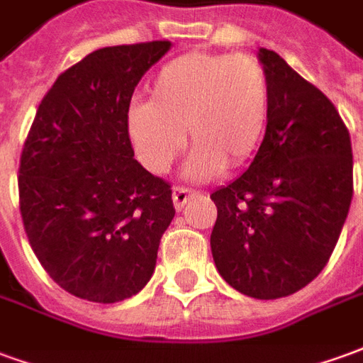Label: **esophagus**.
<instances>
[{
	"mask_svg": "<svg viewBox=\"0 0 363 363\" xmlns=\"http://www.w3.org/2000/svg\"><path fill=\"white\" fill-rule=\"evenodd\" d=\"M194 196H196V192H194V190L184 189V186H174L173 189L174 208H177V210H182V208H184V204L189 202L190 198H194Z\"/></svg>",
	"mask_w": 363,
	"mask_h": 363,
	"instance_id": "1",
	"label": "esophagus"
}]
</instances>
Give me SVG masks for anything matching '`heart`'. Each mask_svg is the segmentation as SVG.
<instances>
[{
  "label": "heart",
  "mask_w": 363,
  "mask_h": 363,
  "mask_svg": "<svg viewBox=\"0 0 363 363\" xmlns=\"http://www.w3.org/2000/svg\"><path fill=\"white\" fill-rule=\"evenodd\" d=\"M270 116V82L247 54L189 52L167 62L150 87V103L128 114V134L142 163L165 173L186 142L194 145L186 174L208 179L251 157Z\"/></svg>",
  "instance_id": "heart-1"
}]
</instances>
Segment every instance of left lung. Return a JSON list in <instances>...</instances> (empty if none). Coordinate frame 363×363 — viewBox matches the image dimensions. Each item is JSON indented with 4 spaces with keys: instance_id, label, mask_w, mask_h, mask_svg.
Segmentation results:
<instances>
[{
    "instance_id": "8db88e82",
    "label": "left lung",
    "mask_w": 363,
    "mask_h": 363,
    "mask_svg": "<svg viewBox=\"0 0 363 363\" xmlns=\"http://www.w3.org/2000/svg\"><path fill=\"white\" fill-rule=\"evenodd\" d=\"M259 58L270 116L252 163L210 194V245L231 288L278 299L315 280L335 251L354 192L352 143L336 106L272 50Z\"/></svg>"
}]
</instances>
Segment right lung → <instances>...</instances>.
<instances>
[{"instance_id": "right-lung-1", "label": "right lung", "mask_w": 363, "mask_h": 363, "mask_svg": "<svg viewBox=\"0 0 363 363\" xmlns=\"http://www.w3.org/2000/svg\"><path fill=\"white\" fill-rule=\"evenodd\" d=\"M169 40L91 52L58 75L23 145L19 208L52 280L95 303L135 296L174 218L171 184L134 159L128 111Z\"/></svg>"}]
</instances>
